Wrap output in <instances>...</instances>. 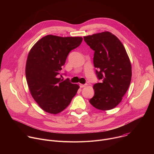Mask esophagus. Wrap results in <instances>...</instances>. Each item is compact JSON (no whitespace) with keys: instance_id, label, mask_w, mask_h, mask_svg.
<instances>
[{"instance_id":"1","label":"esophagus","mask_w":154,"mask_h":154,"mask_svg":"<svg viewBox=\"0 0 154 154\" xmlns=\"http://www.w3.org/2000/svg\"><path fill=\"white\" fill-rule=\"evenodd\" d=\"M86 86V85L85 84V85H83V84H80V88H84V87H85Z\"/></svg>"}]
</instances>
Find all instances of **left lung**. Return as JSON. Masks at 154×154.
Instances as JSON below:
<instances>
[{
	"label": "left lung",
	"mask_w": 154,
	"mask_h": 154,
	"mask_svg": "<svg viewBox=\"0 0 154 154\" xmlns=\"http://www.w3.org/2000/svg\"><path fill=\"white\" fill-rule=\"evenodd\" d=\"M94 51L93 63L102 83L94 85V95L90 103L100 110L116 107L126 93L131 79L130 59L120 40L109 32L83 37Z\"/></svg>",
	"instance_id": "left-lung-1"
}]
</instances>
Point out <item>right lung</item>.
Segmentation results:
<instances>
[{
    "label": "right lung",
    "instance_id": "1",
    "mask_svg": "<svg viewBox=\"0 0 154 154\" xmlns=\"http://www.w3.org/2000/svg\"><path fill=\"white\" fill-rule=\"evenodd\" d=\"M82 37L49 35L30 49L26 66L27 85L34 100L47 113L56 115L66 108L79 86L63 80L58 75L69 53L80 46Z\"/></svg>",
    "mask_w": 154,
    "mask_h": 154
}]
</instances>
